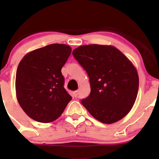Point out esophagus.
<instances>
[{"label": "esophagus", "instance_id": "esophagus-1", "mask_svg": "<svg viewBox=\"0 0 159 159\" xmlns=\"http://www.w3.org/2000/svg\"><path fill=\"white\" fill-rule=\"evenodd\" d=\"M74 95H75V97H77L78 95V90H75V92H74Z\"/></svg>", "mask_w": 159, "mask_h": 159}]
</instances>
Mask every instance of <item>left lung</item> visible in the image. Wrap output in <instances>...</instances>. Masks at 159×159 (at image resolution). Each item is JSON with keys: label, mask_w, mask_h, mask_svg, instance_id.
I'll return each instance as SVG.
<instances>
[{"label": "left lung", "mask_w": 159, "mask_h": 159, "mask_svg": "<svg viewBox=\"0 0 159 159\" xmlns=\"http://www.w3.org/2000/svg\"><path fill=\"white\" fill-rule=\"evenodd\" d=\"M72 54L90 79V94L82 100V105L102 123L121 120L132 109L138 95L135 66L112 45H82Z\"/></svg>", "instance_id": "left-lung-1"}]
</instances>
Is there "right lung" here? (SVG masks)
<instances>
[{"mask_svg": "<svg viewBox=\"0 0 159 159\" xmlns=\"http://www.w3.org/2000/svg\"><path fill=\"white\" fill-rule=\"evenodd\" d=\"M71 52L67 45L51 44L30 52L19 62L15 83L16 98L31 119L51 122L62 114L71 100L61 71Z\"/></svg>", "mask_w": 159, "mask_h": 159, "instance_id": "obj_1", "label": "right lung"}]
</instances>
